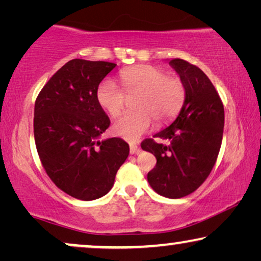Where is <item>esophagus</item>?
Here are the masks:
<instances>
[{
  "label": "esophagus",
  "instance_id": "obj_1",
  "mask_svg": "<svg viewBox=\"0 0 261 261\" xmlns=\"http://www.w3.org/2000/svg\"><path fill=\"white\" fill-rule=\"evenodd\" d=\"M129 152H130V154H139V153L141 152V149L138 147L137 145L135 144H130V146H129Z\"/></svg>",
  "mask_w": 261,
  "mask_h": 261
}]
</instances>
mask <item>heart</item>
<instances>
[{"mask_svg":"<svg viewBox=\"0 0 261 261\" xmlns=\"http://www.w3.org/2000/svg\"><path fill=\"white\" fill-rule=\"evenodd\" d=\"M127 92L139 91L137 112L124 113L113 124V133L128 141H137L152 127L153 119L164 122L176 114L184 101V84L176 76L154 65H135L120 72ZM96 99L109 115L116 116L124 107V92L112 80L102 81L96 90Z\"/></svg>","mask_w":261,"mask_h":261,"instance_id":"obj_1","label":"heart"}]
</instances>
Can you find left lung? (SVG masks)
<instances>
[{
    "label": "left lung",
    "instance_id": "obj_1",
    "mask_svg": "<svg viewBox=\"0 0 261 261\" xmlns=\"http://www.w3.org/2000/svg\"><path fill=\"white\" fill-rule=\"evenodd\" d=\"M169 64L184 84L183 106L173 122L154 135L169 144L146 139L141 148L156 158L155 167L147 174L153 190L164 197L180 198L194 192L215 165L222 142L224 109L215 87L201 69L183 59L169 60Z\"/></svg>",
    "mask_w": 261,
    "mask_h": 261
}]
</instances>
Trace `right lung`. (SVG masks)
<instances>
[{
  "mask_svg": "<svg viewBox=\"0 0 261 261\" xmlns=\"http://www.w3.org/2000/svg\"><path fill=\"white\" fill-rule=\"evenodd\" d=\"M115 66L70 60L35 101L34 139L42 166L60 190L82 201L108 194L129 154L122 139L98 140L110 120L96 99V90Z\"/></svg>",
  "mask_w": 261,
  "mask_h": 261,
  "instance_id": "obj_1",
  "label": "right lung"
}]
</instances>
